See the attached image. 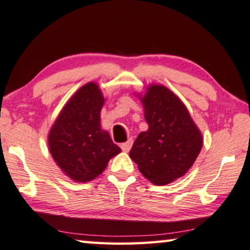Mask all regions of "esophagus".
Masks as SVG:
<instances>
[{"label":"esophagus","instance_id":"esophagus-1","mask_svg":"<svg viewBox=\"0 0 250 250\" xmlns=\"http://www.w3.org/2000/svg\"><path fill=\"white\" fill-rule=\"evenodd\" d=\"M132 143H133V140H129V141L125 142V143H121V145H120L121 150L125 151V152H129L130 149H131V146H132Z\"/></svg>","mask_w":250,"mask_h":250}]
</instances>
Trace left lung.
<instances>
[{"label": "left lung", "instance_id": "left-lung-1", "mask_svg": "<svg viewBox=\"0 0 250 250\" xmlns=\"http://www.w3.org/2000/svg\"><path fill=\"white\" fill-rule=\"evenodd\" d=\"M142 104L149 129L138 135L130 158L152 183H171L195 162L202 134L184 104L164 86L152 84Z\"/></svg>", "mask_w": 250, "mask_h": 250}]
</instances>
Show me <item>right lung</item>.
I'll return each mask as SVG.
<instances>
[{
  "label": "right lung",
  "instance_id": "add662e5",
  "mask_svg": "<svg viewBox=\"0 0 250 250\" xmlns=\"http://www.w3.org/2000/svg\"><path fill=\"white\" fill-rule=\"evenodd\" d=\"M104 101L96 83L84 84L66 104L49 132L50 153L74 181L94 180L121 151L107 131L100 129Z\"/></svg>",
  "mask_w": 250,
  "mask_h": 250
}]
</instances>
